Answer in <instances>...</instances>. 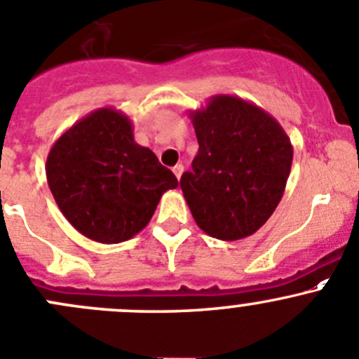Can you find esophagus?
I'll return each mask as SVG.
<instances>
[{"instance_id": "obj_1", "label": "esophagus", "mask_w": 359, "mask_h": 359, "mask_svg": "<svg viewBox=\"0 0 359 359\" xmlns=\"http://www.w3.org/2000/svg\"><path fill=\"white\" fill-rule=\"evenodd\" d=\"M172 170H173V173H175L177 179L180 180V177H182V173H184V165H175Z\"/></svg>"}]
</instances>
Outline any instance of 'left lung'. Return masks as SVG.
Instances as JSON below:
<instances>
[{
	"label": "left lung",
	"mask_w": 359,
	"mask_h": 359,
	"mask_svg": "<svg viewBox=\"0 0 359 359\" xmlns=\"http://www.w3.org/2000/svg\"><path fill=\"white\" fill-rule=\"evenodd\" d=\"M189 119L200 149L180 187L198 228L226 242L252 235L286 189L290 137L261 107L233 95L212 96Z\"/></svg>",
	"instance_id": "1"
}]
</instances>
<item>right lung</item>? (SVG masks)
I'll return each instance as SVG.
<instances>
[{
    "instance_id": "obj_1",
    "label": "right lung",
    "mask_w": 359,
    "mask_h": 359,
    "mask_svg": "<svg viewBox=\"0 0 359 359\" xmlns=\"http://www.w3.org/2000/svg\"><path fill=\"white\" fill-rule=\"evenodd\" d=\"M47 182L69 224L100 243H121L149 224L163 193L179 186L154 152L135 142L133 123L114 107L87 114L47 156Z\"/></svg>"
}]
</instances>
